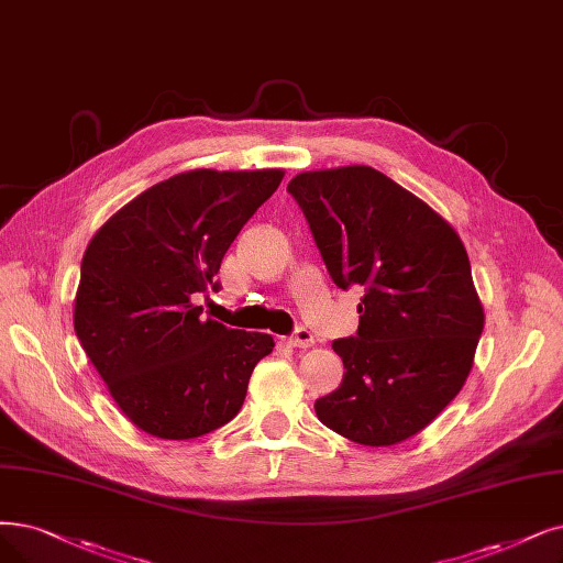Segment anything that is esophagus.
<instances>
[{
  "instance_id": "obj_1",
  "label": "esophagus",
  "mask_w": 563,
  "mask_h": 563,
  "mask_svg": "<svg viewBox=\"0 0 563 563\" xmlns=\"http://www.w3.org/2000/svg\"><path fill=\"white\" fill-rule=\"evenodd\" d=\"M288 344L294 349H309V346H313V334L309 330L300 328V330H296L294 336H288Z\"/></svg>"
}]
</instances>
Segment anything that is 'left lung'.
Wrapping results in <instances>:
<instances>
[{
    "label": "left lung",
    "instance_id": "1",
    "mask_svg": "<svg viewBox=\"0 0 563 563\" xmlns=\"http://www.w3.org/2000/svg\"><path fill=\"white\" fill-rule=\"evenodd\" d=\"M340 288L363 286L357 334L336 340L342 386L319 420L360 445L416 437L462 390L485 311L457 231L372 166L307 170L286 187Z\"/></svg>",
    "mask_w": 563,
    "mask_h": 563
}]
</instances>
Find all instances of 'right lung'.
Returning <instances> with one entry per match:
<instances>
[{"mask_svg":"<svg viewBox=\"0 0 563 563\" xmlns=\"http://www.w3.org/2000/svg\"><path fill=\"white\" fill-rule=\"evenodd\" d=\"M284 179L282 168L173 175L112 214L89 240L74 305L78 340L139 430L203 437L242 409L273 334L200 319L223 254Z\"/></svg>","mask_w":563,"mask_h":563,"instance_id":"add662e5","label":"right lung"}]
</instances>
